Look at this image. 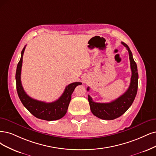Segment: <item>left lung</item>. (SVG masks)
Wrapping results in <instances>:
<instances>
[{"instance_id": "left-lung-1", "label": "left lung", "mask_w": 156, "mask_h": 156, "mask_svg": "<svg viewBox=\"0 0 156 156\" xmlns=\"http://www.w3.org/2000/svg\"><path fill=\"white\" fill-rule=\"evenodd\" d=\"M122 44L128 50L130 62V69L132 71L130 83L128 89L123 94L110 103L94 102L92 98L88 95V100L92 113L95 116L102 119L112 120L122 116L131 106L137 94L138 87L137 65L129 46L123 42H122ZM87 90H89V87Z\"/></svg>"}]
</instances>
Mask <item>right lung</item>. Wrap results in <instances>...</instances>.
I'll return each mask as SVG.
<instances>
[{
	"label": "right lung",
	"instance_id": "obj_1",
	"mask_svg": "<svg viewBox=\"0 0 156 156\" xmlns=\"http://www.w3.org/2000/svg\"><path fill=\"white\" fill-rule=\"evenodd\" d=\"M26 46L21 52V58L18 63L16 71V90L19 98L27 110L34 116L38 119L47 121L59 119L65 116L71 101V95L76 86L81 85V82H74L68 85L62 95L56 101L51 103H46L34 100L29 96L24 91L22 85L20 76L22 66V58Z\"/></svg>",
	"mask_w": 156,
	"mask_h": 156
}]
</instances>
